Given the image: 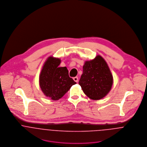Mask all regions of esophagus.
I'll return each instance as SVG.
<instances>
[{"mask_svg": "<svg viewBox=\"0 0 147 147\" xmlns=\"http://www.w3.org/2000/svg\"><path fill=\"white\" fill-rule=\"evenodd\" d=\"M74 80L75 82H76V83H78V77H75V78H74Z\"/></svg>", "mask_w": 147, "mask_h": 147, "instance_id": "obj_1", "label": "esophagus"}]
</instances>
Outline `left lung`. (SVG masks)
Here are the masks:
<instances>
[{"mask_svg": "<svg viewBox=\"0 0 147 147\" xmlns=\"http://www.w3.org/2000/svg\"><path fill=\"white\" fill-rule=\"evenodd\" d=\"M113 83V75L101 56L97 55L85 62L79 84L89 98L94 100L104 98L111 90Z\"/></svg>", "mask_w": 147, "mask_h": 147, "instance_id": "left-lung-1", "label": "left lung"}]
</instances>
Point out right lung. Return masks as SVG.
<instances>
[{
	"instance_id": "obj_1",
	"label": "right lung",
	"mask_w": 147,
	"mask_h": 147,
	"mask_svg": "<svg viewBox=\"0 0 147 147\" xmlns=\"http://www.w3.org/2000/svg\"><path fill=\"white\" fill-rule=\"evenodd\" d=\"M59 58L49 57L42 67L39 78L40 86L44 94L52 100H58L76 84L69 78L66 67H59Z\"/></svg>"
}]
</instances>
